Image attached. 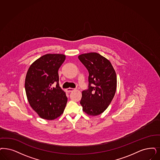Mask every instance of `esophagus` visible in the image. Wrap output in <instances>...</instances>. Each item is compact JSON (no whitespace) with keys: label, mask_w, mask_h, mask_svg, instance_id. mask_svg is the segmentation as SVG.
I'll return each mask as SVG.
<instances>
[{"label":"esophagus","mask_w":160,"mask_h":160,"mask_svg":"<svg viewBox=\"0 0 160 160\" xmlns=\"http://www.w3.org/2000/svg\"><path fill=\"white\" fill-rule=\"evenodd\" d=\"M73 91H74V89L72 88H69L67 89V92H70Z\"/></svg>","instance_id":"1"}]
</instances>
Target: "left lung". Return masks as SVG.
<instances>
[{
  "instance_id": "obj_1",
  "label": "left lung",
  "mask_w": 160,
  "mask_h": 160,
  "mask_svg": "<svg viewBox=\"0 0 160 160\" xmlns=\"http://www.w3.org/2000/svg\"><path fill=\"white\" fill-rule=\"evenodd\" d=\"M78 59L89 72L88 88L82 92L80 104L89 116L104 112L114 96L117 77L112 63L97 53L82 54Z\"/></svg>"
}]
</instances>
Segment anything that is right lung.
Segmentation results:
<instances>
[{
  "label": "right lung",
  "instance_id": "right-lung-1",
  "mask_svg": "<svg viewBox=\"0 0 160 160\" xmlns=\"http://www.w3.org/2000/svg\"><path fill=\"white\" fill-rule=\"evenodd\" d=\"M66 56L47 54L30 66L25 78V88L32 108L42 118L54 120L63 112L68 98L60 87L58 70Z\"/></svg>",
  "mask_w": 160,
  "mask_h": 160
}]
</instances>
